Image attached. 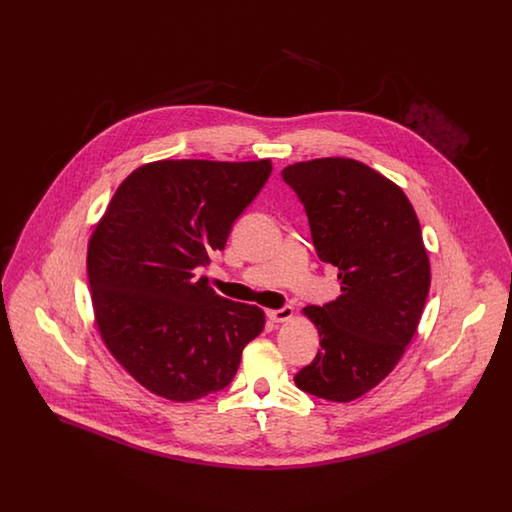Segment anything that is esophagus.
Wrapping results in <instances>:
<instances>
[{
  "label": "esophagus",
  "instance_id": "esophagus-1",
  "mask_svg": "<svg viewBox=\"0 0 512 512\" xmlns=\"http://www.w3.org/2000/svg\"><path fill=\"white\" fill-rule=\"evenodd\" d=\"M267 317L272 322H288L293 317L292 307H282V309H268Z\"/></svg>",
  "mask_w": 512,
  "mask_h": 512
}]
</instances>
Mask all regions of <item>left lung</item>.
<instances>
[{"label": "left lung", "mask_w": 512, "mask_h": 512, "mask_svg": "<svg viewBox=\"0 0 512 512\" xmlns=\"http://www.w3.org/2000/svg\"><path fill=\"white\" fill-rule=\"evenodd\" d=\"M282 176L305 205L318 259L340 270V297L303 309L320 349L295 384L349 403L390 374L416 334L430 290L420 222L405 192L361 161L322 157Z\"/></svg>", "instance_id": "8db88e82"}]
</instances>
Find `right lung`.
<instances>
[{"label":"right lung","mask_w":512,"mask_h":512,"mask_svg":"<svg viewBox=\"0 0 512 512\" xmlns=\"http://www.w3.org/2000/svg\"><path fill=\"white\" fill-rule=\"evenodd\" d=\"M272 171L261 161L163 159L130 172L88 242L99 336L147 391L188 403L224 390L265 328L257 305L224 299L197 268Z\"/></svg>","instance_id":"1"}]
</instances>
